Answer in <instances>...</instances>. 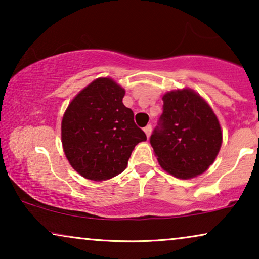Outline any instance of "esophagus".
<instances>
[{
    "label": "esophagus",
    "mask_w": 259,
    "mask_h": 259,
    "mask_svg": "<svg viewBox=\"0 0 259 259\" xmlns=\"http://www.w3.org/2000/svg\"><path fill=\"white\" fill-rule=\"evenodd\" d=\"M144 132L146 133L147 138H150V136H151V132H152V126H151V125H147L146 127H144Z\"/></svg>",
    "instance_id": "34e87169"
}]
</instances>
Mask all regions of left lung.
<instances>
[{
	"mask_svg": "<svg viewBox=\"0 0 259 259\" xmlns=\"http://www.w3.org/2000/svg\"><path fill=\"white\" fill-rule=\"evenodd\" d=\"M150 138L159 164L169 175L190 179L213 164L223 134L217 116L206 101L189 88L167 92Z\"/></svg>",
	"mask_w": 259,
	"mask_h": 259,
	"instance_id": "1",
	"label": "left lung"
}]
</instances>
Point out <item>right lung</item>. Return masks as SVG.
<instances>
[{
    "instance_id": "1",
    "label": "right lung",
    "mask_w": 259,
    "mask_h": 259,
    "mask_svg": "<svg viewBox=\"0 0 259 259\" xmlns=\"http://www.w3.org/2000/svg\"><path fill=\"white\" fill-rule=\"evenodd\" d=\"M125 90L111 77H99L70 101L61 122L63 151L86 179L101 182L126 168L132 151L147 139L122 104Z\"/></svg>"
}]
</instances>
